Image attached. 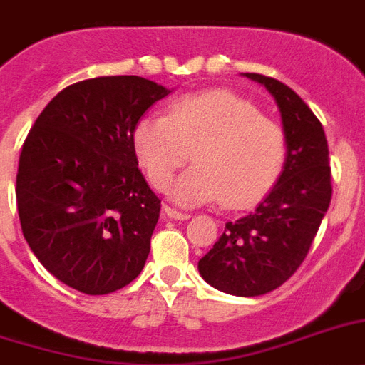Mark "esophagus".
I'll use <instances>...</instances> for the list:
<instances>
[{"label": "esophagus", "instance_id": "obj_1", "mask_svg": "<svg viewBox=\"0 0 365 365\" xmlns=\"http://www.w3.org/2000/svg\"><path fill=\"white\" fill-rule=\"evenodd\" d=\"M163 214H165L166 217H170V220H180V222H183V220H187L189 214H185V212H180V210H174V208H170V206H165L163 208Z\"/></svg>", "mask_w": 365, "mask_h": 365}]
</instances>
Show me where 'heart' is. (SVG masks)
<instances>
[{"mask_svg":"<svg viewBox=\"0 0 365 365\" xmlns=\"http://www.w3.org/2000/svg\"><path fill=\"white\" fill-rule=\"evenodd\" d=\"M132 148L149 183L166 189L178 168L172 197L185 206L222 199L242 208L261 199L282 172L286 136L252 102L229 91H206L174 100L165 115L140 119Z\"/></svg>","mask_w":365,"mask_h":365,"instance_id":"1","label":"heart"}]
</instances>
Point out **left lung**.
Instances as JSON below:
<instances>
[{"label":"left lung","mask_w":365,"mask_h":365,"mask_svg":"<svg viewBox=\"0 0 365 365\" xmlns=\"http://www.w3.org/2000/svg\"><path fill=\"white\" fill-rule=\"evenodd\" d=\"M265 85L282 115L286 163L271 193L246 216L225 223L199 261L200 277L220 292L255 297L282 286L305 261L331 200V168L322 123L278 79L246 73Z\"/></svg>","instance_id":"8db88e82"}]
</instances>
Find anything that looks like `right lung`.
<instances>
[{
	"label": "right lung",
	"instance_id": "obj_1",
	"mask_svg": "<svg viewBox=\"0 0 365 365\" xmlns=\"http://www.w3.org/2000/svg\"><path fill=\"white\" fill-rule=\"evenodd\" d=\"M170 91L138 76L85 79L39 113L20 151L22 235L53 277L87 295L142 272L160 200L138 168L132 130Z\"/></svg>",
	"mask_w": 365,
	"mask_h": 365
}]
</instances>
